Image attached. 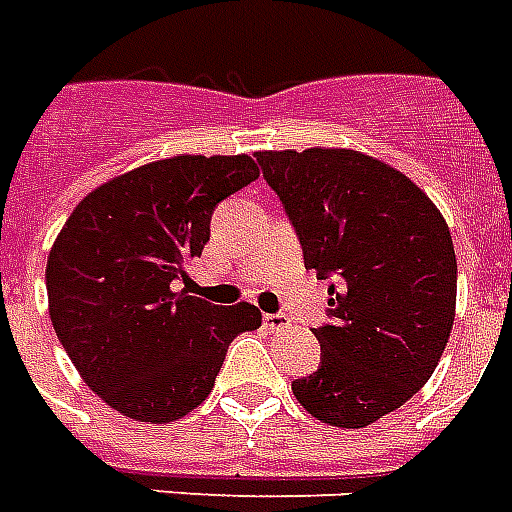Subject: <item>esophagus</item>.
I'll return each instance as SVG.
<instances>
[{"label": "esophagus", "instance_id": "esophagus-1", "mask_svg": "<svg viewBox=\"0 0 512 512\" xmlns=\"http://www.w3.org/2000/svg\"><path fill=\"white\" fill-rule=\"evenodd\" d=\"M263 321H265V327L271 329V332H281V329L289 327V319L284 316V313H265Z\"/></svg>", "mask_w": 512, "mask_h": 512}]
</instances>
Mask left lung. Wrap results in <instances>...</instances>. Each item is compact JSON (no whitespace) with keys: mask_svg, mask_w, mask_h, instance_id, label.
Returning <instances> with one entry per match:
<instances>
[{"mask_svg":"<svg viewBox=\"0 0 512 512\" xmlns=\"http://www.w3.org/2000/svg\"><path fill=\"white\" fill-rule=\"evenodd\" d=\"M303 247L329 287V324L313 329L319 369L292 382L305 412L366 428L430 380L457 303L449 225L422 188L348 148L260 151Z\"/></svg>","mask_w":512,"mask_h":512,"instance_id":"1","label":"left lung"}]
</instances>
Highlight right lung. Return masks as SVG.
Returning <instances> with one entry per match:
<instances>
[{
    "instance_id": "obj_1",
    "label": "right lung",
    "mask_w": 512,
    "mask_h": 512,
    "mask_svg": "<svg viewBox=\"0 0 512 512\" xmlns=\"http://www.w3.org/2000/svg\"><path fill=\"white\" fill-rule=\"evenodd\" d=\"M257 177L247 154L143 164L84 196L58 233L44 273L52 327L82 380L124 417L193 412L233 337L260 327L255 305L180 289L217 204Z\"/></svg>"
}]
</instances>
